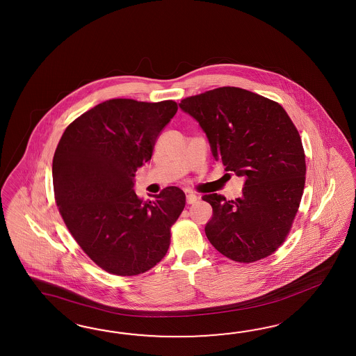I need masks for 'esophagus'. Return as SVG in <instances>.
Instances as JSON below:
<instances>
[{
  "instance_id": "1",
  "label": "esophagus",
  "mask_w": 356,
  "mask_h": 356,
  "mask_svg": "<svg viewBox=\"0 0 356 356\" xmlns=\"http://www.w3.org/2000/svg\"><path fill=\"white\" fill-rule=\"evenodd\" d=\"M198 201V197L197 195H194V194H188L186 195V203L188 204H193V203H195Z\"/></svg>"
}]
</instances>
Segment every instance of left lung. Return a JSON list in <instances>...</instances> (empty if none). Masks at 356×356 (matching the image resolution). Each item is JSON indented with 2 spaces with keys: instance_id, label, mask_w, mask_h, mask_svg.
<instances>
[{
  "instance_id": "left-lung-1",
  "label": "left lung",
  "mask_w": 356,
  "mask_h": 356,
  "mask_svg": "<svg viewBox=\"0 0 356 356\" xmlns=\"http://www.w3.org/2000/svg\"><path fill=\"white\" fill-rule=\"evenodd\" d=\"M180 107L206 132L225 171L245 177L240 198L204 194L212 207L204 232L229 259L252 263L285 242L306 183L298 129L279 102L236 87L181 99Z\"/></svg>"
}]
</instances>
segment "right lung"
<instances>
[{
    "label": "right lung",
    "instance_id": "obj_1",
    "mask_svg": "<svg viewBox=\"0 0 356 356\" xmlns=\"http://www.w3.org/2000/svg\"><path fill=\"white\" fill-rule=\"evenodd\" d=\"M177 111L172 99H108L68 124L53 158L58 210L99 268L137 276L163 259L185 194L168 186L145 202L134 191L138 167Z\"/></svg>",
    "mask_w": 356,
    "mask_h": 356
}]
</instances>
